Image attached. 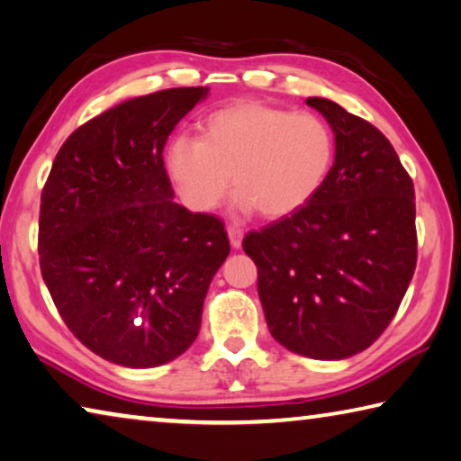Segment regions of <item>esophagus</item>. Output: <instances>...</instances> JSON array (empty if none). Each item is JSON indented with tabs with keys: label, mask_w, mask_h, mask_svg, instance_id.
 Returning a JSON list of instances; mask_svg holds the SVG:
<instances>
[{
	"label": "esophagus",
	"mask_w": 461,
	"mask_h": 461,
	"mask_svg": "<svg viewBox=\"0 0 461 461\" xmlns=\"http://www.w3.org/2000/svg\"><path fill=\"white\" fill-rule=\"evenodd\" d=\"M228 236H230V244L233 250H238L240 246H242V238H244V231L238 228V225H230L228 228Z\"/></svg>",
	"instance_id": "obj_1"
}]
</instances>
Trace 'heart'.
<instances>
[{
	"label": "heart",
	"instance_id": "heart-1",
	"mask_svg": "<svg viewBox=\"0 0 461 461\" xmlns=\"http://www.w3.org/2000/svg\"><path fill=\"white\" fill-rule=\"evenodd\" d=\"M334 135L313 113L238 100L204 116L199 139L167 143L166 174L196 213L215 209L233 178L242 209L267 219L295 213L330 174Z\"/></svg>",
	"mask_w": 461,
	"mask_h": 461
}]
</instances>
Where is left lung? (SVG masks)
<instances>
[{
	"instance_id": "1",
	"label": "left lung",
	"mask_w": 461,
	"mask_h": 461,
	"mask_svg": "<svg viewBox=\"0 0 461 461\" xmlns=\"http://www.w3.org/2000/svg\"><path fill=\"white\" fill-rule=\"evenodd\" d=\"M305 104L334 133V164L313 199L250 231L267 326L285 348L347 359L374 345L416 267L414 186L392 143L371 122L326 98Z\"/></svg>"
}]
</instances>
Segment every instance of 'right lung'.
Listing matches in <instances>:
<instances>
[{"mask_svg":"<svg viewBox=\"0 0 461 461\" xmlns=\"http://www.w3.org/2000/svg\"><path fill=\"white\" fill-rule=\"evenodd\" d=\"M209 87L121 102L73 131L42 188L41 273L73 336L122 367H158L193 345L211 279L230 254L221 219L174 203L167 135Z\"/></svg>","mask_w":461,"mask_h":461,"instance_id":"right-lung-1","label":"right lung"}]
</instances>
